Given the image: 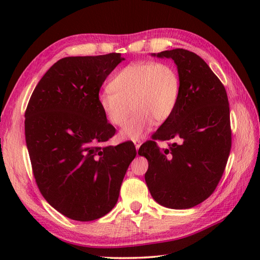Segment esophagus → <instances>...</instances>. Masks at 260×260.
Segmentation results:
<instances>
[{
    "label": "esophagus",
    "mask_w": 260,
    "mask_h": 260,
    "mask_svg": "<svg viewBox=\"0 0 260 260\" xmlns=\"http://www.w3.org/2000/svg\"><path fill=\"white\" fill-rule=\"evenodd\" d=\"M134 144H135V148H136V151H139L140 146L142 145V142H141L140 140H135V141H134Z\"/></svg>",
    "instance_id": "34e87169"
}]
</instances>
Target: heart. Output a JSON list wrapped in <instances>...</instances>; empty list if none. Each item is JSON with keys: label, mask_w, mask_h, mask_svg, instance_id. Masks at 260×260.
Here are the masks:
<instances>
[{"label": "heart", "mask_w": 260, "mask_h": 260, "mask_svg": "<svg viewBox=\"0 0 260 260\" xmlns=\"http://www.w3.org/2000/svg\"><path fill=\"white\" fill-rule=\"evenodd\" d=\"M181 80L178 71L167 62L143 61L127 64L112 80V87L99 91L97 101L110 124L123 126L135 112L120 136L137 140L146 133L153 121L170 118L179 103Z\"/></svg>", "instance_id": "obj_1"}]
</instances>
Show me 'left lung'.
I'll use <instances>...</instances> for the list:
<instances>
[{
	"mask_svg": "<svg viewBox=\"0 0 260 260\" xmlns=\"http://www.w3.org/2000/svg\"><path fill=\"white\" fill-rule=\"evenodd\" d=\"M152 56L171 58L181 80L179 103L139 154L148 161L145 181L154 200L170 209H189L212 194L231 148L227 91L204 60L184 49ZM156 140H173L161 150Z\"/></svg>",
	"mask_w": 260,
	"mask_h": 260,
	"instance_id": "8db88e82",
	"label": "left lung"
}]
</instances>
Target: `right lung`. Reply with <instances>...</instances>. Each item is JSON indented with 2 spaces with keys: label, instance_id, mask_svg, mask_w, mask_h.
I'll use <instances>...</instances> for the list:
<instances>
[{
  "label": "right lung",
  "instance_id": "add662e5",
  "mask_svg": "<svg viewBox=\"0 0 260 260\" xmlns=\"http://www.w3.org/2000/svg\"><path fill=\"white\" fill-rule=\"evenodd\" d=\"M121 60L115 52L58 60L25 110V142L39 190L51 207L77 221L99 219L115 207L136 156L132 142L104 145L116 129L97 97Z\"/></svg>",
  "mask_w": 260,
  "mask_h": 260
}]
</instances>
